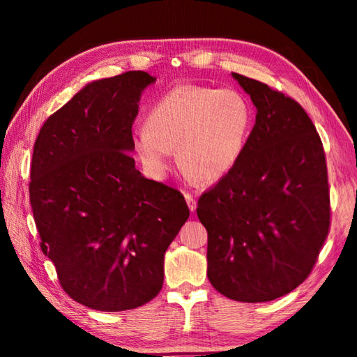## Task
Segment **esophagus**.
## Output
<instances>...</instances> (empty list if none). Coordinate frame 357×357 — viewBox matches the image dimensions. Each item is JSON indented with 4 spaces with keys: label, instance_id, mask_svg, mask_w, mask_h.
Returning a JSON list of instances; mask_svg holds the SVG:
<instances>
[{
    "label": "esophagus",
    "instance_id": "obj_1",
    "mask_svg": "<svg viewBox=\"0 0 357 357\" xmlns=\"http://www.w3.org/2000/svg\"><path fill=\"white\" fill-rule=\"evenodd\" d=\"M184 197H185V202H187V204H189V209H190L192 213H193V211L197 209V202H195V198H193L192 193H185Z\"/></svg>",
    "mask_w": 357,
    "mask_h": 357
}]
</instances>
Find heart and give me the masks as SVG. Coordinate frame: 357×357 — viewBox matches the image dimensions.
Wrapping results in <instances>:
<instances>
[{
  "mask_svg": "<svg viewBox=\"0 0 357 357\" xmlns=\"http://www.w3.org/2000/svg\"><path fill=\"white\" fill-rule=\"evenodd\" d=\"M252 108L234 89L179 84L155 102L134 149L146 170L160 176L172 151L190 178L213 183L239 160L252 129Z\"/></svg>",
  "mask_w": 357,
  "mask_h": 357,
  "instance_id": "b5f03b06",
  "label": "heart"
}]
</instances>
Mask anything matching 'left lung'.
I'll list each match as a JSON object with an SVG mask.
<instances>
[{"label":"left lung","instance_id":"8db88e82","mask_svg":"<svg viewBox=\"0 0 357 357\" xmlns=\"http://www.w3.org/2000/svg\"><path fill=\"white\" fill-rule=\"evenodd\" d=\"M257 107L234 167L198 200L208 229V279L241 302L285 296L310 275L331 228L321 138L298 102L233 74Z\"/></svg>","mask_w":357,"mask_h":357}]
</instances>
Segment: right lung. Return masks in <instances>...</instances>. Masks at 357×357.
Here are the masks:
<instances>
[{
  "label": "right lung",
  "instance_id": "obj_1",
  "mask_svg": "<svg viewBox=\"0 0 357 357\" xmlns=\"http://www.w3.org/2000/svg\"><path fill=\"white\" fill-rule=\"evenodd\" d=\"M155 78L129 70L93 82L42 126L31 160L40 249L72 299L137 309L164 285V255L189 219L183 193L135 168L132 124Z\"/></svg>",
  "mask_w": 357,
  "mask_h": 357
}]
</instances>
